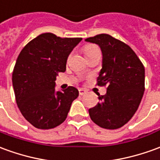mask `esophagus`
Here are the masks:
<instances>
[{
	"label": "esophagus",
	"instance_id": "esophagus-1",
	"mask_svg": "<svg viewBox=\"0 0 160 160\" xmlns=\"http://www.w3.org/2000/svg\"><path fill=\"white\" fill-rule=\"evenodd\" d=\"M79 93H80V95H84V94H86L87 93V90H85L83 88H80L79 89Z\"/></svg>",
	"mask_w": 160,
	"mask_h": 160
}]
</instances>
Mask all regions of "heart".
I'll return each instance as SVG.
<instances>
[{
  "instance_id": "b5f03b06",
  "label": "heart",
  "mask_w": 160,
  "mask_h": 160,
  "mask_svg": "<svg viewBox=\"0 0 160 160\" xmlns=\"http://www.w3.org/2000/svg\"><path fill=\"white\" fill-rule=\"evenodd\" d=\"M97 51H99L98 47L95 45H88L86 46L84 48V52L86 53V56L88 57V55H90L91 53H94V52H97Z\"/></svg>"
}]
</instances>
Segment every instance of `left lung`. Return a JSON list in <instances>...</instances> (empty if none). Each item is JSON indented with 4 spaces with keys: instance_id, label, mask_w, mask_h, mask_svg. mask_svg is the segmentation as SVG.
<instances>
[{
    "instance_id": "obj_1",
    "label": "left lung",
    "mask_w": 160,
    "mask_h": 160,
    "mask_svg": "<svg viewBox=\"0 0 160 160\" xmlns=\"http://www.w3.org/2000/svg\"><path fill=\"white\" fill-rule=\"evenodd\" d=\"M99 46L103 59L97 79L107 93L89 109L91 119L105 129H118L134 115L145 92V68L130 47L107 33L85 40Z\"/></svg>"
}]
</instances>
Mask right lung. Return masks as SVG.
Returning a JSON list of instances; mask_svg holds the SVG:
<instances>
[{"label": "right lung", "mask_w": 160, "mask_h": 160, "mask_svg": "<svg viewBox=\"0 0 160 160\" xmlns=\"http://www.w3.org/2000/svg\"><path fill=\"white\" fill-rule=\"evenodd\" d=\"M82 38L40 34L21 51L12 81L16 103L28 122L38 129L58 127L68 117L79 91L73 87L55 91L59 72L66 71L67 60Z\"/></svg>", "instance_id": "right-lung-1"}]
</instances>
